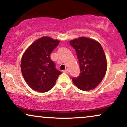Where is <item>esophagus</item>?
<instances>
[{"label":"esophagus","mask_w":127,"mask_h":127,"mask_svg":"<svg viewBox=\"0 0 127 127\" xmlns=\"http://www.w3.org/2000/svg\"><path fill=\"white\" fill-rule=\"evenodd\" d=\"M63 72L64 73H68V70L67 68V69L64 70H63Z\"/></svg>","instance_id":"34e87169"}]
</instances>
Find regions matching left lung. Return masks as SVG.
<instances>
[{"mask_svg": "<svg viewBox=\"0 0 127 127\" xmlns=\"http://www.w3.org/2000/svg\"><path fill=\"white\" fill-rule=\"evenodd\" d=\"M70 44L75 49L79 61L80 74L73 78V82L83 91L95 88L104 78L107 61L100 43L87 37L71 40Z\"/></svg>", "mask_w": 127, "mask_h": 127, "instance_id": "left-lung-1", "label": "left lung"}]
</instances>
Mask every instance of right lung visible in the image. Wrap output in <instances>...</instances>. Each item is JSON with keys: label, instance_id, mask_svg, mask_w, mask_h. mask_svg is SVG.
<instances>
[{"label": "right lung", "instance_id": "add662e5", "mask_svg": "<svg viewBox=\"0 0 127 127\" xmlns=\"http://www.w3.org/2000/svg\"><path fill=\"white\" fill-rule=\"evenodd\" d=\"M60 42L49 37L36 40L23 54L21 62L22 75L30 88L36 91L45 93L54 85L62 74L55 68L50 55Z\"/></svg>", "mask_w": 127, "mask_h": 127}]
</instances>
